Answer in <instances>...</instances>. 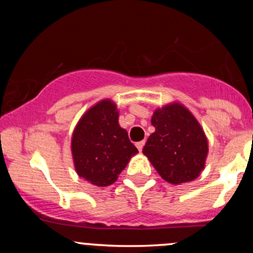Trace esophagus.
Instances as JSON below:
<instances>
[{
  "label": "esophagus",
  "instance_id": "1",
  "mask_svg": "<svg viewBox=\"0 0 253 253\" xmlns=\"http://www.w3.org/2000/svg\"><path fill=\"white\" fill-rule=\"evenodd\" d=\"M144 141H142V142H138V143H137V144H136V147L137 148H138V150H139V152H142V149H143V147H144Z\"/></svg>",
  "mask_w": 253,
  "mask_h": 253
}]
</instances>
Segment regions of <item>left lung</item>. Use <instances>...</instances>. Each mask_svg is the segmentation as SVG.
<instances>
[{
  "mask_svg": "<svg viewBox=\"0 0 253 253\" xmlns=\"http://www.w3.org/2000/svg\"><path fill=\"white\" fill-rule=\"evenodd\" d=\"M152 125L155 132L143 154L158 174L172 185L197 178L205 169L208 142L196 117L182 104L172 103L154 111Z\"/></svg>",
  "mask_w": 253,
  "mask_h": 253,
  "instance_id": "8db88e82",
  "label": "left lung"
}]
</instances>
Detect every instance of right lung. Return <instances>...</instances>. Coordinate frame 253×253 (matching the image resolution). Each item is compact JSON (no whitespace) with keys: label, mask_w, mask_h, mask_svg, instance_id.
Segmentation results:
<instances>
[{"label":"right lung","mask_w":253,"mask_h":253,"mask_svg":"<svg viewBox=\"0 0 253 253\" xmlns=\"http://www.w3.org/2000/svg\"><path fill=\"white\" fill-rule=\"evenodd\" d=\"M71 149L79 177L99 187L114 183L138 153L126 129L120 127L116 104L109 99L99 101L81 117Z\"/></svg>","instance_id":"right-lung-1"}]
</instances>
